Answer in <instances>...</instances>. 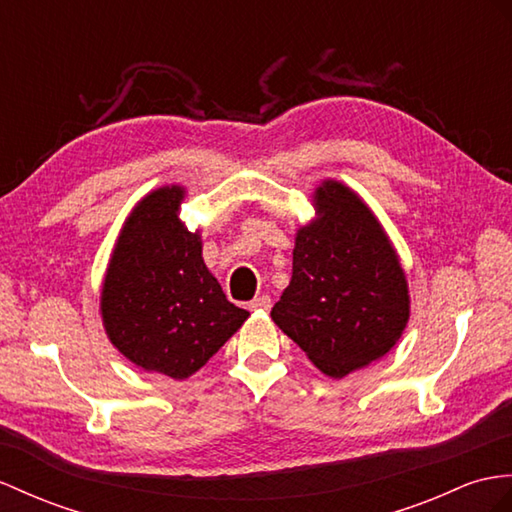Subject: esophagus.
<instances>
[{
  "label": "esophagus",
  "instance_id": "1",
  "mask_svg": "<svg viewBox=\"0 0 512 512\" xmlns=\"http://www.w3.org/2000/svg\"><path fill=\"white\" fill-rule=\"evenodd\" d=\"M247 306H249V310H269L271 308V297L269 295H258Z\"/></svg>",
  "mask_w": 512,
  "mask_h": 512
}]
</instances>
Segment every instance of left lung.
Returning a JSON list of instances; mask_svg holds the SVG:
<instances>
[{
  "label": "left lung",
  "instance_id": "obj_1",
  "mask_svg": "<svg viewBox=\"0 0 512 512\" xmlns=\"http://www.w3.org/2000/svg\"><path fill=\"white\" fill-rule=\"evenodd\" d=\"M313 204L317 219L297 230L293 276L271 319L317 369L343 378L400 341L408 282L380 221L350 186L326 180Z\"/></svg>",
  "mask_w": 512,
  "mask_h": 512
}]
</instances>
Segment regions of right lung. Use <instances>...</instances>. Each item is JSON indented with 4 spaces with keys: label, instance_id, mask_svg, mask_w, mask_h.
Instances as JSON below:
<instances>
[{
    "label": "right lung",
    "instance_id": "right-lung-1",
    "mask_svg": "<svg viewBox=\"0 0 512 512\" xmlns=\"http://www.w3.org/2000/svg\"><path fill=\"white\" fill-rule=\"evenodd\" d=\"M182 186H162L134 206L102 284V321L130 363L186 380L243 326L202 258L199 232L178 219Z\"/></svg>",
    "mask_w": 512,
    "mask_h": 512
}]
</instances>
